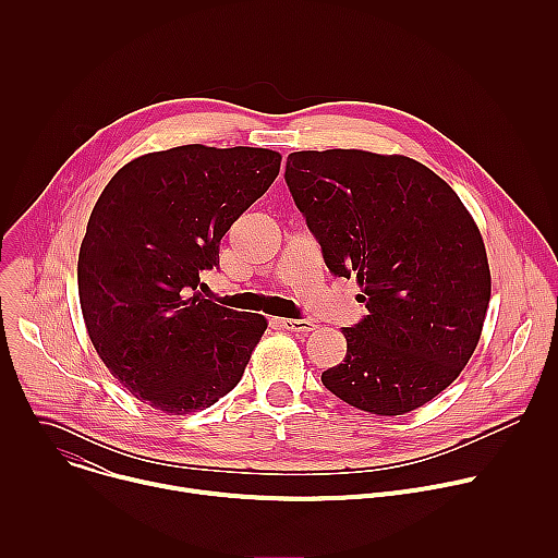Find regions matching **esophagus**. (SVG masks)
I'll return each mask as SVG.
<instances>
[{"label": "esophagus", "mask_w": 558, "mask_h": 558, "mask_svg": "<svg viewBox=\"0 0 558 558\" xmlns=\"http://www.w3.org/2000/svg\"><path fill=\"white\" fill-rule=\"evenodd\" d=\"M278 327L287 329V331H295V333H308L315 329L313 323L308 320H295V317H282V320H276Z\"/></svg>", "instance_id": "obj_1"}]
</instances>
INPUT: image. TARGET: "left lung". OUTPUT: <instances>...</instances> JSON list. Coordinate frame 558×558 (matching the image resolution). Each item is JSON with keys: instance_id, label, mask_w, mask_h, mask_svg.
<instances>
[{"instance_id": "obj_1", "label": "left lung", "mask_w": 558, "mask_h": 558, "mask_svg": "<svg viewBox=\"0 0 558 558\" xmlns=\"http://www.w3.org/2000/svg\"><path fill=\"white\" fill-rule=\"evenodd\" d=\"M284 181L338 278H357L368 315L344 329L347 357L323 373L342 402L402 415L468 364L490 302L482 233L452 192L409 156L293 151Z\"/></svg>"}]
</instances>
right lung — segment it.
<instances>
[{
  "mask_svg": "<svg viewBox=\"0 0 558 558\" xmlns=\"http://www.w3.org/2000/svg\"><path fill=\"white\" fill-rule=\"evenodd\" d=\"M280 158L181 145L134 158L101 192L78 250V300L99 357L145 404L187 415L241 381L267 320L203 298L201 274Z\"/></svg>",
  "mask_w": 558,
  "mask_h": 558,
  "instance_id": "add662e5",
  "label": "right lung"
}]
</instances>
